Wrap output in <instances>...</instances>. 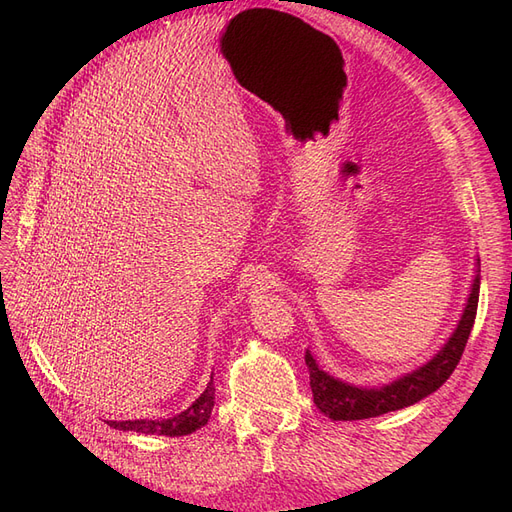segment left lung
I'll return each mask as SVG.
<instances>
[{
    "mask_svg": "<svg viewBox=\"0 0 512 512\" xmlns=\"http://www.w3.org/2000/svg\"><path fill=\"white\" fill-rule=\"evenodd\" d=\"M478 290L480 277L476 275L468 305L463 309L457 329L444 344V348L421 369H416L412 374L391 384L380 386V389H359V386H350L342 380H335L316 365L314 356L307 350L305 365L309 367V386H312L316 408L322 414L333 418V421H361V418H374L386 412L408 408L423 397L431 395L433 391H438L451 378L463 350H466L476 318Z\"/></svg>",
    "mask_w": 512,
    "mask_h": 512,
    "instance_id": "obj_1",
    "label": "left lung"
}]
</instances>
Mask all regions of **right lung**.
<instances>
[{
	"mask_svg": "<svg viewBox=\"0 0 512 512\" xmlns=\"http://www.w3.org/2000/svg\"><path fill=\"white\" fill-rule=\"evenodd\" d=\"M215 404V386L213 380L209 382L207 391L200 395L194 404L173 416V418H160V421H108V425L123 431H136V433H156V436H188V433L207 425L211 410Z\"/></svg>",
	"mask_w": 512,
	"mask_h": 512,
	"instance_id": "add662e5",
	"label": "right lung"
}]
</instances>
